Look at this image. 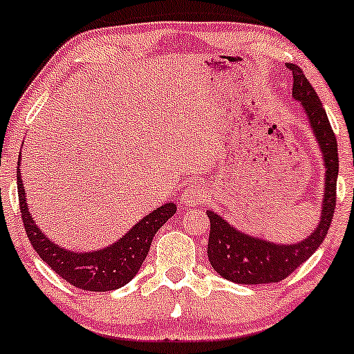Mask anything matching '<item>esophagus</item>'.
I'll return each instance as SVG.
<instances>
[{
	"instance_id": "34e87169",
	"label": "esophagus",
	"mask_w": 354,
	"mask_h": 354,
	"mask_svg": "<svg viewBox=\"0 0 354 354\" xmlns=\"http://www.w3.org/2000/svg\"><path fill=\"white\" fill-rule=\"evenodd\" d=\"M205 198H207V187L198 180L190 182V184L184 189V192H182V203H184L185 207L202 203Z\"/></svg>"
}]
</instances>
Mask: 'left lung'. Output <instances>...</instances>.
I'll return each instance as SVG.
<instances>
[{
	"label": "left lung",
	"instance_id": "1",
	"mask_svg": "<svg viewBox=\"0 0 354 354\" xmlns=\"http://www.w3.org/2000/svg\"><path fill=\"white\" fill-rule=\"evenodd\" d=\"M287 67L294 75L292 98L302 104L313 138L320 147L324 159L325 180L322 198L320 220L315 230L299 243L279 244L269 239L251 236L230 225L223 216L213 210H207L210 218V236H208V259L212 268L226 281L236 283H272L290 276L300 264L310 257L324 241L333 220L337 202L338 178V144L331 129L328 116L322 106L313 86L308 84L299 65Z\"/></svg>",
	"mask_w": 354,
	"mask_h": 354
}]
</instances>
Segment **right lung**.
I'll use <instances>...</instances> for the list:
<instances>
[{
	"label": "right lung",
	"mask_w": 354,
	"mask_h": 354,
	"mask_svg": "<svg viewBox=\"0 0 354 354\" xmlns=\"http://www.w3.org/2000/svg\"><path fill=\"white\" fill-rule=\"evenodd\" d=\"M21 164V154L17 165ZM17 195L28 238L37 254L49 268L82 290L108 292L120 289L138 274L149 252L152 238L159 228L177 212L174 202L152 210L141 221L110 246L95 251H72L52 241L34 221L26 200L21 170L17 169Z\"/></svg>",
	"instance_id": "1"
}]
</instances>
